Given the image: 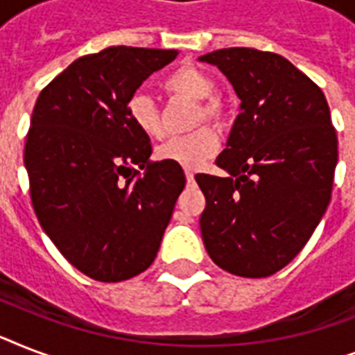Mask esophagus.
Instances as JSON below:
<instances>
[{
  "label": "esophagus",
  "mask_w": 355,
  "mask_h": 355,
  "mask_svg": "<svg viewBox=\"0 0 355 355\" xmlns=\"http://www.w3.org/2000/svg\"><path fill=\"white\" fill-rule=\"evenodd\" d=\"M186 180H188V184H193L195 182L193 171H186Z\"/></svg>",
  "instance_id": "1"
}]
</instances>
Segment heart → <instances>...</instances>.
Masks as SVG:
<instances>
[{
    "instance_id": "heart-1",
    "label": "heart",
    "mask_w": 355,
    "mask_h": 355,
    "mask_svg": "<svg viewBox=\"0 0 355 355\" xmlns=\"http://www.w3.org/2000/svg\"><path fill=\"white\" fill-rule=\"evenodd\" d=\"M162 88L166 94L175 97H186L197 101V108L193 114V125H200L202 121L223 125L228 116V107L225 99L214 92V80L200 69L193 66H182L167 75ZM128 119L139 132L158 138L162 136L160 112L155 101L147 94H134L127 105ZM219 147V139L210 127H200L197 130L184 136H177L164 141L156 149V158L164 162H171L175 166L184 169H195L202 166L210 156L216 155Z\"/></svg>"
}]
</instances>
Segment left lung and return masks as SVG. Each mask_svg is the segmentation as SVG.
Listing matches in <instances>:
<instances>
[{
    "label": "left lung",
    "mask_w": 355,
    "mask_h": 355,
    "mask_svg": "<svg viewBox=\"0 0 355 355\" xmlns=\"http://www.w3.org/2000/svg\"><path fill=\"white\" fill-rule=\"evenodd\" d=\"M227 75L241 99L227 149L228 177L199 173L200 234L214 263L263 278L308 243L331 199L337 134L319 86L287 58L252 47L199 57Z\"/></svg>",
    "instance_id": "obj_1"
}]
</instances>
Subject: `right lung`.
Wrapping results in <instances>:
<instances>
[{
	"mask_svg": "<svg viewBox=\"0 0 355 355\" xmlns=\"http://www.w3.org/2000/svg\"><path fill=\"white\" fill-rule=\"evenodd\" d=\"M177 55L107 47L69 64L36 99L24 150L33 208L64 258L94 280H128L155 261L186 184L180 166L149 160V136L127 112L141 83Z\"/></svg>",
	"mask_w": 355,
	"mask_h": 355,
	"instance_id": "1",
	"label": "right lung"
}]
</instances>
